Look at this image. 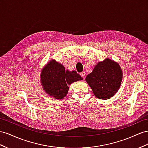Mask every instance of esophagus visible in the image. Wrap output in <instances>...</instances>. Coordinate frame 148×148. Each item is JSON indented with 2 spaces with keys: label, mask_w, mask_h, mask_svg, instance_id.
<instances>
[{
  "label": "esophagus",
  "mask_w": 148,
  "mask_h": 148,
  "mask_svg": "<svg viewBox=\"0 0 148 148\" xmlns=\"http://www.w3.org/2000/svg\"><path fill=\"white\" fill-rule=\"evenodd\" d=\"M81 75L83 79H85L86 75V72H82V73H81Z\"/></svg>",
  "instance_id": "obj_1"
}]
</instances>
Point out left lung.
<instances>
[{"label":"left lung","instance_id":"obj_1","mask_svg":"<svg viewBox=\"0 0 148 148\" xmlns=\"http://www.w3.org/2000/svg\"><path fill=\"white\" fill-rule=\"evenodd\" d=\"M123 73L118 64L109 59L98 63L92 72L86 77L94 96L99 99H108L118 90Z\"/></svg>","mask_w":148,"mask_h":148}]
</instances>
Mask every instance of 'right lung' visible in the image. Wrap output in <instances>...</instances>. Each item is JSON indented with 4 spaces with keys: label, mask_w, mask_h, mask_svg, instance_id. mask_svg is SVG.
Segmentation results:
<instances>
[{
    "label": "right lung",
    "mask_w": 148,
    "mask_h": 148,
    "mask_svg": "<svg viewBox=\"0 0 148 148\" xmlns=\"http://www.w3.org/2000/svg\"><path fill=\"white\" fill-rule=\"evenodd\" d=\"M40 79L45 92L56 99H61L67 94L68 85L83 79L76 71H66L63 65L52 60L43 68Z\"/></svg>",
    "instance_id": "add662e5"
}]
</instances>
